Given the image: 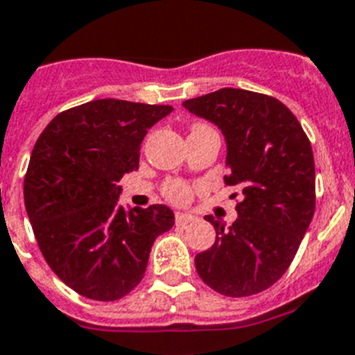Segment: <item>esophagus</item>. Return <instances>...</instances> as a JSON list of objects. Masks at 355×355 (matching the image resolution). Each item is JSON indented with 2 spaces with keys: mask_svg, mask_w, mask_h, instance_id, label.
Segmentation results:
<instances>
[{
  "mask_svg": "<svg viewBox=\"0 0 355 355\" xmlns=\"http://www.w3.org/2000/svg\"><path fill=\"white\" fill-rule=\"evenodd\" d=\"M193 220H195V216H193V214H187V213L175 214V222H177L178 225H187V223H191Z\"/></svg>",
  "mask_w": 355,
  "mask_h": 355,
  "instance_id": "34e87169",
  "label": "esophagus"
}]
</instances>
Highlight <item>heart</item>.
Wrapping results in <instances>:
<instances>
[{"mask_svg": "<svg viewBox=\"0 0 355 355\" xmlns=\"http://www.w3.org/2000/svg\"><path fill=\"white\" fill-rule=\"evenodd\" d=\"M195 128H207V126L198 124V126ZM195 128H193V130H195ZM164 193H166V196L173 202H187L189 200V196H191V187L187 186L186 182H182V180H171V182L166 184Z\"/></svg>", "mask_w": 355, "mask_h": 355, "instance_id": "b5f03b06", "label": "heart"}]
</instances>
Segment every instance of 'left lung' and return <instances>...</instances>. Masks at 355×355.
<instances>
[{"label":"left lung","instance_id":"left-lung-1","mask_svg":"<svg viewBox=\"0 0 355 355\" xmlns=\"http://www.w3.org/2000/svg\"><path fill=\"white\" fill-rule=\"evenodd\" d=\"M182 106L222 132L223 180L240 193L233 225L207 216L216 240L195 256L196 272L223 296L261 293L288 269L314 216L311 142L293 112L269 95L222 88Z\"/></svg>","mask_w":355,"mask_h":355}]
</instances>
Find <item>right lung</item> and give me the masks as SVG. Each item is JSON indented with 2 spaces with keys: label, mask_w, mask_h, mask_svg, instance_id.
<instances>
[{
  "label": "right lung",
  "mask_w": 355,
  "mask_h": 355,
  "mask_svg": "<svg viewBox=\"0 0 355 355\" xmlns=\"http://www.w3.org/2000/svg\"><path fill=\"white\" fill-rule=\"evenodd\" d=\"M162 104L97 99L43 130L25 177V207L50 269L81 296L115 302L144 278L155 238L175 223L168 205L119 204L121 178L139 166Z\"/></svg>",
  "instance_id": "obj_1"
}]
</instances>
